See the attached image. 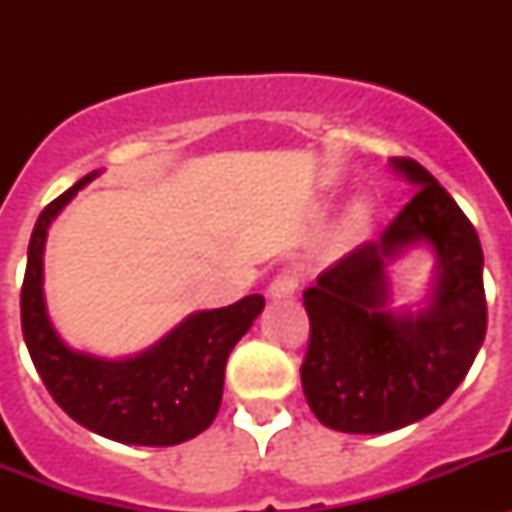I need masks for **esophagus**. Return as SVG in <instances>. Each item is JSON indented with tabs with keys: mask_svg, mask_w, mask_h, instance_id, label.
<instances>
[{
	"mask_svg": "<svg viewBox=\"0 0 512 512\" xmlns=\"http://www.w3.org/2000/svg\"><path fill=\"white\" fill-rule=\"evenodd\" d=\"M297 287H300V279L292 269H282L277 277L271 279L269 284V297L271 300H292L297 295Z\"/></svg>",
	"mask_w": 512,
	"mask_h": 512,
	"instance_id": "34e87169",
	"label": "esophagus"
}]
</instances>
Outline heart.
Segmentation results:
<instances>
[{"mask_svg": "<svg viewBox=\"0 0 512 512\" xmlns=\"http://www.w3.org/2000/svg\"><path fill=\"white\" fill-rule=\"evenodd\" d=\"M366 217H369V205H366V202H356V205L351 207V212H348V228H361V225L366 223Z\"/></svg>", "mask_w": 512, "mask_h": 512, "instance_id": "heart-1", "label": "heart"}]
</instances>
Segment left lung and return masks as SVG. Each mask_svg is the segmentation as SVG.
I'll return each instance as SVG.
<instances>
[{
  "label": "left lung",
  "instance_id": "1",
  "mask_svg": "<svg viewBox=\"0 0 512 512\" xmlns=\"http://www.w3.org/2000/svg\"><path fill=\"white\" fill-rule=\"evenodd\" d=\"M392 169L418 192L379 241H366L305 289L310 341L302 392L333 431L387 433L431 415L467 377L487 333L482 246L469 217L413 158ZM428 242L437 282L425 311L389 310L386 264Z\"/></svg>",
  "mask_w": 512,
  "mask_h": 512
}]
</instances>
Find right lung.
I'll return each instance as SVG.
<instances>
[{"instance_id": "right-lung-1", "label": "right lung", "mask_w": 512, "mask_h": 512, "mask_svg": "<svg viewBox=\"0 0 512 512\" xmlns=\"http://www.w3.org/2000/svg\"><path fill=\"white\" fill-rule=\"evenodd\" d=\"M97 174L79 179L40 212L20 292L22 336L51 397L76 423L120 443L174 446L200 436L215 420L225 361L264 310V297L248 295L220 310L194 312L156 346L130 359H99L66 346L45 312V235L53 217Z\"/></svg>"}]
</instances>
